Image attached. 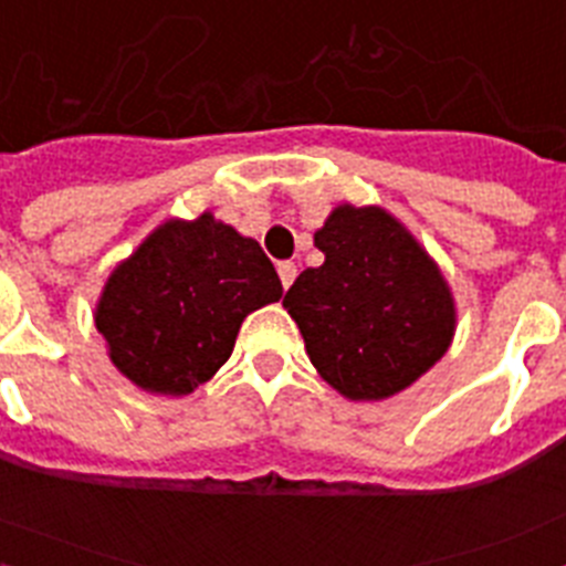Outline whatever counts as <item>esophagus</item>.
I'll use <instances>...</instances> for the list:
<instances>
[{
	"mask_svg": "<svg viewBox=\"0 0 566 566\" xmlns=\"http://www.w3.org/2000/svg\"><path fill=\"white\" fill-rule=\"evenodd\" d=\"M277 274L283 289H289L294 283V277H297V266H294L292 260H283V263H277Z\"/></svg>",
	"mask_w": 566,
	"mask_h": 566,
	"instance_id": "34e87169",
	"label": "esophagus"
}]
</instances>
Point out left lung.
<instances>
[{"instance_id":"obj_1","label":"left lung","mask_w":566,"mask_h":566,"mask_svg":"<svg viewBox=\"0 0 566 566\" xmlns=\"http://www.w3.org/2000/svg\"><path fill=\"white\" fill-rule=\"evenodd\" d=\"M326 263L306 269L283 306L308 359L348 399H385L448 352L451 289L411 232L379 207H337L314 234Z\"/></svg>"}]
</instances>
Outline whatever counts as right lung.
<instances>
[{
	"label": "right lung",
	"mask_w": 566,
	"mask_h": 566,
	"mask_svg": "<svg viewBox=\"0 0 566 566\" xmlns=\"http://www.w3.org/2000/svg\"><path fill=\"white\" fill-rule=\"evenodd\" d=\"M280 294L258 240L203 212L158 227L109 274L96 328L124 377L144 391L184 397L227 363L243 317Z\"/></svg>",
	"instance_id": "1"
}]
</instances>
